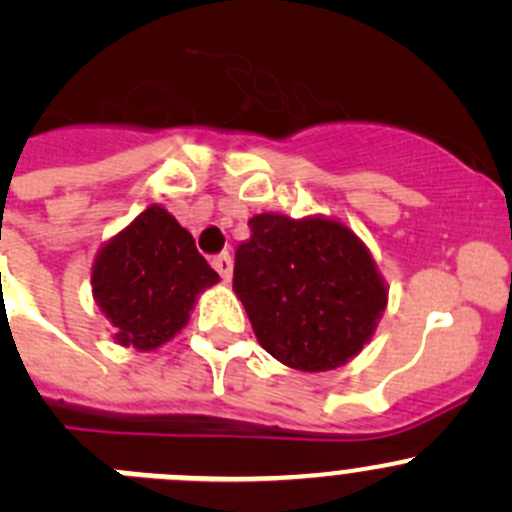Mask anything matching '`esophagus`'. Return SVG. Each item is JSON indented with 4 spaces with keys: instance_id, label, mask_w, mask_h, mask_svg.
Instances as JSON below:
<instances>
[{
    "instance_id": "1",
    "label": "esophagus",
    "mask_w": 512,
    "mask_h": 512,
    "mask_svg": "<svg viewBox=\"0 0 512 512\" xmlns=\"http://www.w3.org/2000/svg\"><path fill=\"white\" fill-rule=\"evenodd\" d=\"M212 267L219 272V278H222L224 283H229V280H232V257H229L227 252L212 257Z\"/></svg>"
}]
</instances>
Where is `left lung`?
Returning <instances> with one entry per match:
<instances>
[{"instance_id":"8db88e82","label":"left lung","mask_w":512,"mask_h":512,"mask_svg":"<svg viewBox=\"0 0 512 512\" xmlns=\"http://www.w3.org/2000/svg\"><path fill=\"white\" fill-rule=\"evenodd\" d=\"M234 255V293L260 346L290 369L331 371L371 341L389 288L369 247L323 214L262 212Z\"/></svg>"}]
</instances>
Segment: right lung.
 <instances>
[{
  "label": "right lung",
  "instance_id": "1",
  "mask_svg": "<svg viewBox=\"0 0 512 512\" xmlns=\"http://www.w3.org/2000/svg\"><path fill=\"white\" fill-rule=\"evenodd\" d=\"M217 283L194 237L161 204L113 234L90 270L93 298L113 338L136 351H156L171 341L189 323L199 293Z\"/></svg>",
  "mask_w": 512,
  "mask_h": 512
}]
</instances>
